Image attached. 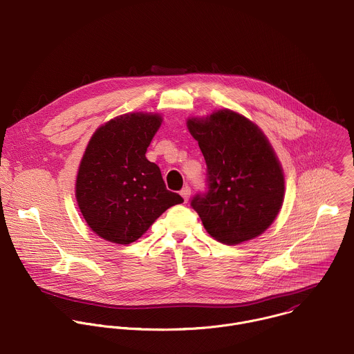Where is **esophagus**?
<instances>
[{
	"label": "esophagus",
	"mask_w": 354,
	"mask_h": 354,
	"mask_svg": "<svg viewBox=\"0 0 354 354\" xmlns=\"http://www.w3.org/2000/svg\"><path fill=\"white\" fill-rule=\"evenodd\" d=\"M190 194H192V190H190V187H189V186H185V187L180 190V196L183 197L185 203H187V201H189Z\"/></svg>",
	"instance_id": "esophagus-1"
}]
</instances>
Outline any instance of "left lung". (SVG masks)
I'll return each mask as SVG.
<instances>
[{
    "instance_id": "left-lung-1",
    "label": "left lung",
    "mask_w": 354,
    "mask_h": 354,
    "mask_svg": "<svg viewBox=\"0 0 354 354\" xmlns=\"http://www.w3.org/2000/svg\"><path fill=\"white\" fill-rule=\"evenodd\" d=\"M207 162L208 192L192 207L208 234L236 245L261 236L279 215L286 193L281 164L261 128L222 109L187 120Z\"/></svg>"
}]
</instances>
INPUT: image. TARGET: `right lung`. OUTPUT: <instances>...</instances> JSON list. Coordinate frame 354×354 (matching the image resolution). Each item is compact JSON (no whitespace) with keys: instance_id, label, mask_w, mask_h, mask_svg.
I'll list each match as a JSON object with an SVG mask.
<instances>
[{"instance_id":"1","label":"right lung","mask_w":354,"mask_h":354,"mask_svg":"<svg viewBox=\"0 0 354 354\" xmlns=\"http://www.w3.org/2000/svg\"><path fill=\"white\" fill-rule=\"evenodd\" d=\"M161 122L160 114L128 113L100 125L88 142L75 198L86 225L106 241L131 244L169 207L183 203L146 158Z\"/></svg>"}]
</instances>
